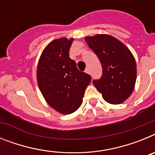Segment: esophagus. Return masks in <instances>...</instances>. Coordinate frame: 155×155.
<instances>
[{"label":"esophagus","mask_w":155,"mask_h":155,"mask_svg":"<svg viewBox=\"0 0 155 155\" xmlns=\"http://www.w3.org/2000/svg\"><path fill=\"white\" fill-rule=\"evenodd\" d=\"M85 73H87V74H90V71H89V68H87L85 69Z\"/></svg>","instance_id":"esophagus-1"}]
</instances>
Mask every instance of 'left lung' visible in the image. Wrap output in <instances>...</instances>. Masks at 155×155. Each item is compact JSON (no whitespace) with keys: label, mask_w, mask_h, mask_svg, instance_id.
Returning <instances> with one entry per match:
<instances>
[{"label":"left lung","mask_w":155,"mask_h":155,"mask_svg":"<svg viewBox=\"0 0 155 155\" xmlns=\"http://www.w3.org/2000/svg\"><path fill=\"white\" fill-rule=\"evenodd\" d=\"M85 41L102 68V77L93 80V84L109 103L124 102L136 82L137 66L133 54L120 41L109 35L85 37Z\"/></svg>","instance_id":"1"}]
</instances>
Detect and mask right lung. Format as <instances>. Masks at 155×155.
<instances>
[{
	"mask_svg": "<svg viewBox=\"0 0 155 155\" xmlns=\"http://www.w3.org/2000/svg\"><path fill=\"white\" fill-rule=\"evenodd\" d=\"M73 39L52 41L42 52L37 67V81L47 103L62 114H71L82 103L89 74L79 71L69 57Z\"/></svg>",
	"mask_w": 155,
	"mask_h": 155,
	"instance_id": "right-lung-1",
	"label": "right lung"
}]
</instances>
